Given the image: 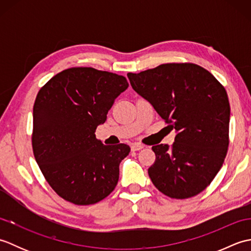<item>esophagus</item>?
<instances>
[{
  "label": "esophagus",
  "instance_id": "1",
  "mask_svg": "<svg viewBox=\"0 0 251 251\" xmlns=\"http://www.w3.org/2000/svg\"><path fill=\"white\" fill-rule=\"evenodd\" d=\"M143 145H140V143H134V145H131V151H139L141 149H143Z\"/></svg>",
  "mask_w": 251,
  "mask_h": 251
}]
</instances>
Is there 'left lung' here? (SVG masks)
<instances>
[{"label": "left lung", "instance_id": "1", "mask_svg": "<svg viewBox=\"0 0 251 251\" xmlns=\"http://www.w3.org/2000/svg\"><path fill=\"white\" fill-rule=\"evenodd\" d=\"M131 87L175 128L172 147L153 146L148 173L155 188L172 199H190L211 183L228 147L230 102L223 85L195 63H164L128 73Z\"/></svg>", "mask_w": 251, "mask_h": 251}]
</instances>
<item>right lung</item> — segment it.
<instances>
[{"label":"right lung","mask_w":251,"mask_h":251,"mask_svg":"<svg viewBox=\"0 0 251 251\" xmlns=\"http://www.w3.org/2000/svg\"><path fill=\"white\" fill-rule=\"evenodd\" d=\"M127 87L124 76L75 67L56 74L37 93L32 149L46 181L65 201L92 205L115 189L130 148L104 146L95 131Z\"/></svg>","instance_id":"obj_1"}]
</instances>
